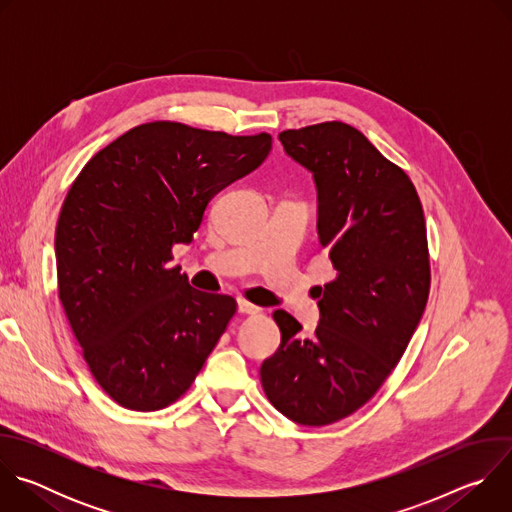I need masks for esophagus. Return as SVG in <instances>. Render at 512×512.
I'll return each mask as SVG.
<instances>
[{
	"mask_svg": "<svg viewBox=\"0 0 512 512\" xmlns=\"http://www.w3.org/2000/svg\"><path fill=\"white\" fill-rule=\"evenodd\" d=\"M239 312L241 314H249V316H253V314H259L261 312V308H257V306H253V304H249V302H245V300H239Z\"/></svg>",
	"mask_w": 512,
	"mask_h": 512,
	"instance_id": "obj_1",
	"label": "esophagus"
}]
</instances>
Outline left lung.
Here are the masks:
<instances>
[{
  "mask_svg": "<svg viewBox=\"0 0 512 512\" xmlns=\"http://www.w3.org/2000/svg\"><path fill=\"white\" fill-rule=\"evenodd\" d=\"M285 154L314 176L318 237L336 277L320 324L273 312L277 352L261 364L271 405L302 425H328L367 403L403 356L427 304L429 253L409 176L352 125L326 121L279 133Z\"/></svg>",
  "mask_w": 512,
  "mask_h": 512,
  "instance_id": "obj_1",
  "label": "left lung"
}]
</instances>
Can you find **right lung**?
<instances>
[{
	"instance_id": "add662e5",
	"label": "right lung",
	"mask_w": 512,
	"mask_h": 512,
	"mask_svg": "<svg viewBox=\"0 0 512 512\" xmlns=\"http://www.w3.org/2000/svg\"><path fill=\"white\" fill-rule=\"evenodd\" d=\"M271 135L143 123L95 154L56 225L58 298L95 381L121 407L158 411L182 397L237 312L168 267L206 204L257 170Z\"/></svg>"
}]
</instances>
